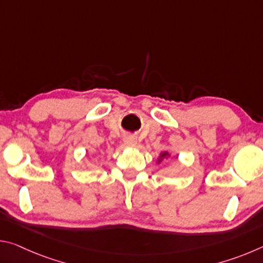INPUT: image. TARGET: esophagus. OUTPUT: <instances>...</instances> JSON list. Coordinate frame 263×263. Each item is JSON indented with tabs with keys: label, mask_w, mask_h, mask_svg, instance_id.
Wrapping results in <instances>:
<instances>
[{
	"label": "esophagus",
	"mask_w": 263,
	"mask_h": 263,
	"mask_svg": "<svg viewBox=\"0 0 263 263\" xmlns=\"http://www.w3.org/2000/svg\"><path fill=\"white\" fill-rule=\"evenodd\" d=\"M124 144L126 146H135L137 145V139L133 136H126L124 138Z\"/></svg>",
	"instance_id": "obj_1"
}]
</instances>
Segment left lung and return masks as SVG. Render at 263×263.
I'll return each instance as SVG.
<instances>
[{
  "mask_svg": "<svg viewBox=\"0 0 263 263\" xmlns=\"http://www.w3.org/2000/svg\"><path fill=\"white\" fill-rule=\"evenodd\" d=\"M169 157V153L168 152H162L161 154H160V157H159V159H158V162L160 163L162 161L163 159H166V158H168Z\"/></svg>",
  "mask_w": 263,
  "mask_h": 263,
  "instance_id": "obj_1",
  "label": "left lung"
}]
</instances>
